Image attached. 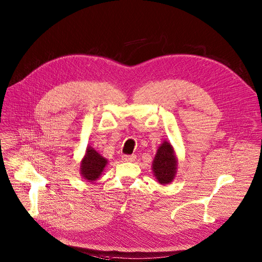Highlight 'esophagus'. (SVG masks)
Here are the masks:
<instances>
[{
	"mask_svg": "<svg viewBox=\"0 0 262 262\" xmlns=\"http://www.w3.org/2000/svg\"><path fill=\"white\" fill-rule=\"evenodd\" d=\"M122 159L124 161H134L136 159V156L135 155H123Z\"/></svg>",
	"mask_w": 262,
	"mask_h": 262,
	"instance_id": "34e87169",
	"label": "esophagus"
}]
</instances>
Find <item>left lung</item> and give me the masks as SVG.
<instances>
[{
	"mask_svg": "<svg viewBox=\"0 0 262 262\" xmlns=\"http://www.w3.org/2000/svg\"><path fill=\"white\" fill-rule=\"evenodd\" d=\"M152 166L153 173L159 184L168 185L174 180L177 169V158L169 142L164 141L158 147Z\"/></svg>",
	"mask_w": 262,
	"mask_h": 262,
	"instance_id": "1",
	"label": "left lung"
}]
</instances>
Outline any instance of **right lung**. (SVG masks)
<instances>
[{
    "label": "right lung",
    "mask_w": 262,
    "mask_h": 262,
    "mask_svg": "<svg viewBox=\"0 0 262 262\" xmlns=\"http://www.w3.org/2000/svg\"><path fill=\"white\" fill-rule=\"evenodd\" d=\"M107 164V159L101 156L96 150L88 146L85 157L80 162V174L84 180L93 183L102 175Z\"/></svg>",
    "instance_id": "1"
}]
</instances>
